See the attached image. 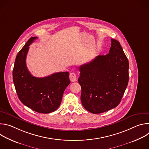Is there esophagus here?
<instances>
[{
	"label": "esophagus",
	"instance_id": "34e87169",
	"mask_svg": "<svg viewBox=\"0 0 149 149\" xmlns=\"http://www.w3.org/2000/svg\"><path fill=\"white\" fill-rule=\"evenodd\" d=\"M70 79L71 82H75L77 79V77L75 73L74 72H71L70 74Z\"/></svg>",
	"mask_w": 149,
	"mask_h": 149
}]
</instances>
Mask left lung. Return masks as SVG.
<instances>
[{
	"label": "left lung",
	"instance_id": "left-lung-1",
	"mask_svg": "<svg viewBox=\"0 0 149 149\" xmlns=\"http://www.w3.org/2000/svg\"><path fill=\"white\" fill-rule=\"evenodd\" d=\"M109 53L81 65L78 81L83 107L93 114L116 107L129 82V63L120 42L111 39Z\"/></svg>",
	"mask_w": 149,
	"mask_h": 149
}]
</instances>
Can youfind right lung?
<instances>
[{
  "label": "right lung",
  "mask_w": 149,
  "mask_h": 149,
  "mask_svg": "<svg viewBox=\"0 0 149 149\" xmlns=\"http://www.w3.org/2000/svg\"><path fill=\"white\" fill-rule=\"evenodd\" d=\"M37 37L31 38L17 54L13 70L16 93L25 105L33 111L47 114L60 105L65 88L70 84L68 72L54 73L44 78L33 77L26 65L29 45Z\"/></svg>",
  "instance_id": "obj_1"
}]
</instances>
